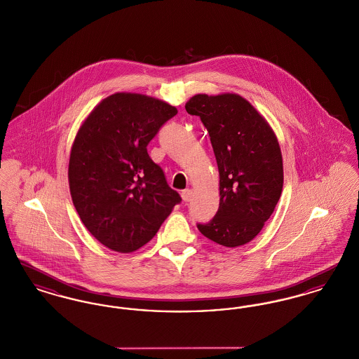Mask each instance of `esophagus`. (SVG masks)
I'll use <instances>...</instances> for the list:
<instances>
[{
  "mask_svg": "<svg viewBox=\"0 0 359 359\" xmlns=\"http://www.w3.org/2000/svg\"><path fill=\"white\" fill-rule=\"evenodd\" d=\"M182 199H183L184 202H189V201L192 199V189H184V191L182 192Z\"/></svg>",
  "mask_w": 359,
  "mask_h": 359,
  "instance_id": "1",
  "label": "esophagus"
}]
</instances>
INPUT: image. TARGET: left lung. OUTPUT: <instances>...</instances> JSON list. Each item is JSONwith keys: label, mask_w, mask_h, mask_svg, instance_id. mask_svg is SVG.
Listing matches in <instances>:
<instances>
[{"label": "left lung", "mask_w": 359, "mask_h": 359, "mask_svg": "<svg viewBox=\"0 0 359 359\" xmlns=\"http://www.w3.org/2000/svg\"><path fill=\"white\" fill-rule=\"evenodd\" d=\"M186 110L203 122L219 171V208L198 229L226 248L245 245L261 231L281 196L284 172L277 137L238 94H196Z\"/></svg>", "instance_id": "8db88e82"}]
</instances>
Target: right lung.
<instances>
[{
  "label": "right lung",
  "instance_id": "1",
  "mask_svg": "<svg viewBox=\"0 0 359 359\" xmlns=\"http://www.w3.org/2000/svg\"><path fill=\"white\" fill-rule=\"evenodd\" d=\"M176 107L116 93L79 128L69 163V192L86 229L106 248L130 253L154 238L182 202L147 147Z\"/></svg>",
  "mask_w": 359,
  "mask_h": 359
}]
</instances>
